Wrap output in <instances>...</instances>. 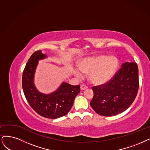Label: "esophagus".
Instances as JSON below:
<instances>
[{"instance_id": "34e87169", "label": "esophagus", "mask_w": 150, "mask_h": 150, "mask_svg": "<svg viewBox=\"0 0 150 150\" xmlns=\"http://www.w3.org/2000/svg\"><path fill=\"white\" fill-rule=\"evenodd\" d=\"M87 88H88V86H86V85H81L80 86V88H81V90H85V89H86Z\"/></svg>"}]
</instances>
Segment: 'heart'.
<instances>
[{
	"label": "heart",
	"instance_id": "b5f03b06",
	"mask_svg": "<svg viewBox=\"0 0 150 150\" xmlns=\"http://www.w3.org/2000/svg\"><path fill=\"white\" fill-rule=\"evenodd\" d=\"M118 65L117 58L101 55L83 59L80 62V69L84 74H90V79L93 83L103 84L113 78ZM75 74L78 77L82 76L79 70H75Z\"/></svg>",
	"mask_w": 150,
	"mask_h": 150
}]
</instances>
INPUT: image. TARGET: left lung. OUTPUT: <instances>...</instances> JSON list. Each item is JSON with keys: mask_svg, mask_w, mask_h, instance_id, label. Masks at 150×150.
<instances>
[{"mask_svg": "<svg viewBox=\"0 0 150 150\" xmlns=\"http://www.w3.org/2000/svg\"><path fill=\"white\" fill-rule=\"evenodd\" d=\"M139 88L136 62H125L108 82L92 87L91 107L98 115L110 117L126 110L134 101Z\"/></svg>", "mask_w": 150, "mask_h": 150, "instance_id": "left-lung-1", "label": "left lung"}]
</instances>
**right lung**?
Instances as JSON below:
<instances>
[{
	"label": "right lung",
	"instance_id": "obj_1",
	"mask_svg": "<svg viewBox=\"0 0 150 150\" xmlns=\"http://www.w3.org/2000/svg\"><path fill=\"white\" fill-rule=\"evenodd\" d=\"M45 57L40 50L31 55L23 71L22 88L28 103L35 112L43 117L55 119L68 113L75 98L80 93V86L64 82L59 89L50 95L38 91L33 84V75L38 60Z\"/></svg>",
	"mask_w": 150,
	"mask_h": 150
}]
</instances>
